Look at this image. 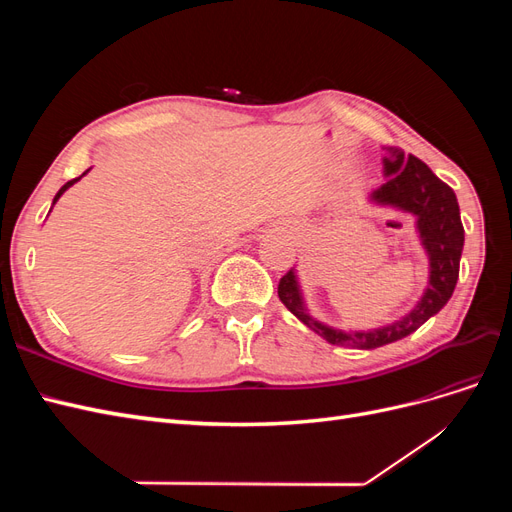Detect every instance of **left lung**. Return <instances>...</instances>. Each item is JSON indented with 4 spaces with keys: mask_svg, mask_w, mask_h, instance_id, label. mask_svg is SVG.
Masks as SVG:
<instances>
[{
    "mask_svg": "<svg viewBox=\"0 0 512 512\" xmlns=\"http://www.w3.org/2000/svg\"><path fill=\"white\" fill-rule=\"evenodd\" d=\"M386 181L371 192L376 205H389L412 213L416 230L429 256V284L421 301L410 309V314L386 327L371 331H342L327 327L307 314L294 269H290L277 286L280 301L309 329L327 339L333 346L374 350L414 333L453 297L459 277V260L463 250V226L455 192L431 173V168L414 156H406L404 149L391 147L389 158H384Z\"/></svg>",
    "mask_w": 512,
    "mask_h": 512,
    "instance_id": "1",
    "label": "left lung"
}]
</instances>
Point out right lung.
Masks as SVG:
<instances>
[{
    "label": "right lung",
    "instance_id": "add662e5",
    "mask_svg": "<svg viewBox=\"0 0 512 512\" xmlns=\"http://www.w3.org/2000/svg\"><path fill=\"white\" fill-rule=\"evenodd\" d=\"M85 173H87V170H85ZM85 173H83V175H85ZM83 175H81V177H83ZM81 177H76V179H72V181H68V183H66V185H64V188H61V190H59V192H57V194H55V198H53V205H55V203H57V200H59V196H61V194H64V192H66V190H68V188H70V185H74V183H76V181H79V179H81Z\"/></svg>",
    "mask_w": 512,
    "mask_h": 512
}]
</instances>
